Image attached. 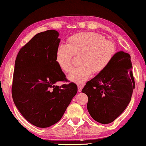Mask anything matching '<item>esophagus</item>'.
I'll list each match as a JSON object with an SVG mask.
<instances>
[{
    "label": "esophagus",
    "instance_id": "34e87169",
    "mask_svg": "<svg viewBox=\"0 0 146 146\" xmlns=\"http://www.w3.org/2000/svg\"><path fill=\"white\" fill-rule=\"evenodd\" d=\"M83 88H84V86H83V85H80V84L77 85V88H78V91L79 92H82Z\"/></svg>",
    "mask_w": 146,
    "mask_h": 146
}]
</instances>
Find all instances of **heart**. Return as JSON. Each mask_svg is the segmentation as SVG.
<instances>
[{
    "label": "heart",
    "instance_id": "1",
    "mask_svg": "<svg viewBox=\"0 0 146 146\" xmlns=\"http://www.w3.org/2000/svg\"><path fill=\"white\" fill-rule=\"evenodd\" d=\"M116 54L113 42L94 32H82L70 36L67 45L57 47L55 60L60 69L69 72L72 68L73 55H80L82 65L71 70L68 79L76 84H84L94 72L99 73L112 62Z\"/></svg>",
    "mask_w": 146,
    "mask_h": 146
}]
</instances>
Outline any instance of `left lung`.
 <instances>
[{"label": "left lung", "mask_w": 146, "mask_h": 146, "mask_svg": "<svg viewBox=\"0 0 146 146\" xmlns=\"http://www.w3.org/2000/svg\"><path fill=\"white\" fill-rule=\"evenodd\" d=\"M132 67L130 55L119 51L104 71L86 83L82 92L88 96L87 108L96 121L113 122L128 106L135 88Z\"/></svg>", "instance_id": "obj_1"}]
</instances>
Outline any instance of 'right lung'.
<instances>
[{
    "label": "right lung",
    "mask_w": 146,
    "mask_h": 146,
    "mask_svg": "<svg viewBox=\"0 0 146 146\" xmlns=\"http://www.w3.org/2000/svg\"><path fill=\"white\" fill-rule=\"evenodd\" d=\"M58 36L54 29L35 35L20 49L15 63L13 102L27 121L40 128L58 122L77 92L74 83L55 85L67 81L55 60Z\"/></svg>",
    "instance_id": "obj_1"
}]
</instances>
